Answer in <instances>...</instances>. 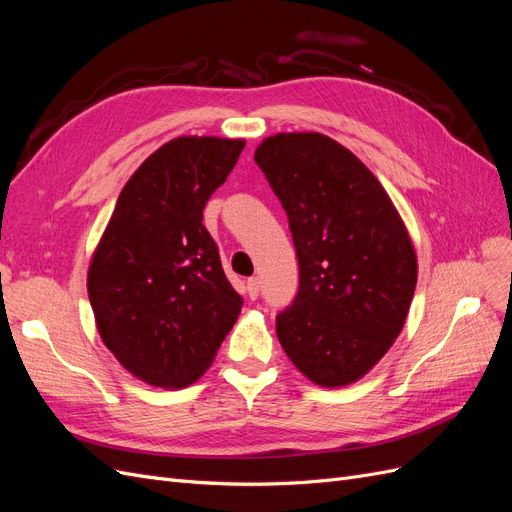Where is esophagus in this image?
Returning <instances> with one entry per match:
<instances>
[{
    "label": "esophagus",
    "instance_id": "esophagus-1",
    "mask_svg": "<svg viewBox=\"0 0 512 512\" xmlns=\"http://www.w3.org/2000/svg\"><path fill=\"white\" fill-rule=\"evenodd\" d=\"M258 292H260V282H258V277H250V280H247V294H250V299L254 301V299H258Z\"/></svg>",
    "mask_w": 512,
    "mask_h": 512
}]
</instances>
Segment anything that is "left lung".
<instances>
[{
	"instance_id": "1",
	"label": "left lung",
	"mask_w": 512,
	"mask_h": 512,
	"mask_svg": "<svg viewBox=\"0 0 512 512\" xmlns=\"http://www.w3.org/2000/svg\"><path fill=\"white\" fill-rule=\"evenodd\" d=\"M254 160L288 215L299 292L277 316L292 365L318 386L361 380L404 329L416 252L374 173L318 132H282Z\"/></svg>"
}]
</instances>
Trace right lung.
I'll use <instances>...</instances> for the list:
<instances>
[{
	"label": "right lung",
	"instance_id": "add662e5",
	"mask_svg": "<svg viewBox=\"0 0 512 512\" xmlns=\"http://www.w3.org/2000/svg\"><path fill=\"white\" fill-rule=\"evenodd\" d=\"M245 141L179 136L123 185L87 271L104 346L132 376L183 389L205 374L241 314L203 209Z\"/></svg>",
	"mask_w": 512,
	"mask_h": 512
}]
</instances>
